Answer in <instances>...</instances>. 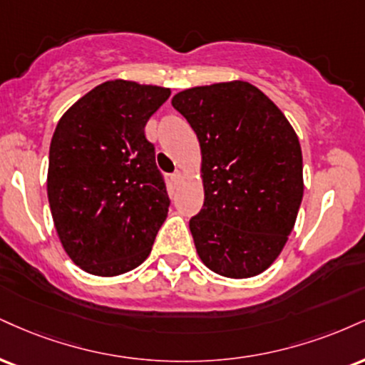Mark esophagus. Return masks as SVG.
<instances>
[{
	"mask_svg": "<svg viewBox=\"0 0 365 365\" xmlns=\"http://www.w3.org/2000/svg\"><path fill=\"white\" fill-rule=\"evenodd\" d=\"M182 178H183L182 170H175L173 173H171V182H173V183H178Z\"/></svg>",
	"mask_w": 365,
	"mask_h": 365,
	"instance_id": "34e87169",
	"label": "esophagus"
}]
</instances>
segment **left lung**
<instances>
[{"instance_id":"8db88e82","label":"left lung","mask_w":365,"mask_h":365,"mask_svg":"<svg viewBox=\"0 0 365 365\" xmlns=\"http://www.w3.org/2000/svg\"><path fill=\"white\" fill-rule=\"evenodd\" d=\"M171 105L202 151L204 205L190 219L200 260L231 279L262 274L282 252L304 190L292 125L247 81L188 88Z\"/></svg>"}]
</instances>
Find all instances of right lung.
I'll use <instances>...</instances> for the list:
<instances>
[{
    "label": "right lung",
    "mask_w": 365,
    "mask_h": 365,
    "mask_svg": "<svg viewBox=\"0 0 365 365\" xmlns=\"http://www.w3.org/2000/svg\"><path fill=\"white\" fill-rule=\"evenodd\" d=\"M170 93L105 81L57 122L47 197L66 253L88 274H125L151 253L170 197L144 127Z\"/></svg>",
    "instance_id": "right-lung-1"
}]
</instances>
